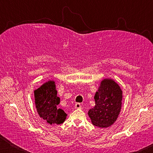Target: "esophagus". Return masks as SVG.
<instances>
[{
  "mask_svg": "<svg viewBox=\"0 0 153 153\" xmlns=\"http://www.w3.org/2000/svg\"><path fill=\"white\" fill-rule=\"evenodd\" d=\"M81 105H80V103H79V102H77V103H76V104H75V108H81Z\"/></svg>",
  "mask_w": 153,
  "mask_h": 153,
  "instance_id": "34e87169",
  "label": "esophagus"
}]
</instances>
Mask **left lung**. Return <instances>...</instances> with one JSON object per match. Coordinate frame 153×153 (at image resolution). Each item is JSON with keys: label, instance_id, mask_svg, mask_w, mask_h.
<instances>
[{"label": "left lung", "instance_id": "1", "mask_svg": "<svg viewBox=\"0 0 153 153\" xmlns=\"http://www.w3.org/2000/svg\"><path fill=\"white\" fill-rule=\"evenodd\" d=\"M94 100L95 106L88 113L93 125L102 128L113 125L121 107L122 91L119 85L112 79L102 80Z\"/></svg>", "mask_w": 153, "mask_h": 153}]
</instances>
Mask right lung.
<instances>
[{
  "instance_id": "obj_1",
  "label": "right lung",
  "mask_w": 153,
  "mask_h": 153,
  "mask_svg": "<svg viewBox=\"0 0 153 153\" xmlns=\"http://www.w3.org/2000/svg\"><path fill=\"white\" fill-rule=\"evenodd\" d=\"M35 105L40 117L51 125L63 123L67 114L58 108L60 98L57 97L55 82L48 81L34 91Z\"/></svg>"
}]
</instances>
